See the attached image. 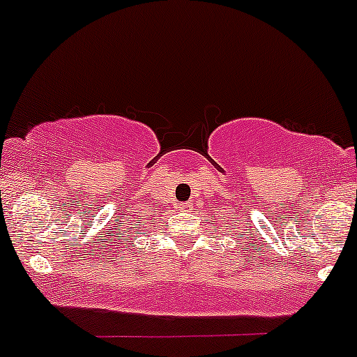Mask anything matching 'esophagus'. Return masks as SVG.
Wrapping results in <instances>:
<instances>
[{"instance_id": "34e87169", "label": "esophagus", "mask_w": 357, "mask_h": 357, "mask_svg": "<svg viewBox=\"0 0 357 357\" xmlns=\"http://www.w3.org/2000/svg\"><path fill=\"white\" fill-rule=\"evenodd\" d=\"M192 207H193L192 202H183V204H181V209L186 211V213H188V211L192 209Z\"/></svg>"}]
</instances>
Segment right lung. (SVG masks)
I'll return each mask as SVG.
<instances>
[{
	"mask_svg": "<svg viewBox=\"0 0 357 357\" xmlns=\"http://www.w3.org/2000/svg\"><path fill=\"white\" fill-rule=\"evenodd\" d=\"M141 225H144V223H141V218H139V227H141Z\"/></svg>",
	"mask_w": 357,
	"mask_h": 357,
	"instance_id": "obj_1",
	"label": "right lung"
}]
</instances>
